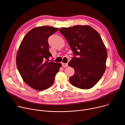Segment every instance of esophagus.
<instances>
[{
  "mask_svg": "<svg viewBox=\"0 0 125 125\" xmlns=\"http://www.w3.org/2000/svg\"><path fill=\"white\" fill-rule=\"evenodd\" d=\"M62 66L63 67H67V66H68V63H62Z\"/></svg>",
  "mask_w": 125,
  "mask_h": 125,
  "instance_id": "1",
  "label": "esophagus"
}]
</instances>
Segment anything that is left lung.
Returning a JSON list of instances; mask_svg holds the SVG:
<instances>
[{
    "label": "left lung",
    "instance_id": "obj_1",
    "mask_svg": "<svg viewBox=\"0 0 125 125\" xmlns=\"http://www.w3.org/2000/svg\"><path fill=\"white\" fill-rule=\"evenodd\" d=\"M59 31L73 52L74 57L68 63L75 71L69 78L71 84L83 89L92 88L106 68L107 51L101 36L89 26L62 28Z\"/></svg>",
    "mask_w": 125,
    "mask_h": 125
}]
</instances>
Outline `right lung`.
<instances>
[{"label": "right lung", "instance_id": "obj_1", "mask_svg": "<svg viewBox=\"0 0 125 125\" xmlns=\"http://www.w3.org/2000/svg\"><path fill=\"white\" fill-rule=\"evenodd\" d=\"M59 29L39 27L30 31L23 38L16 58L18 69L24 82L32 88L43 90L51 86L61 64L49 61V37Z\"/></svg>", "mask_w": 125, "mask_h": 125}]
</instances>
